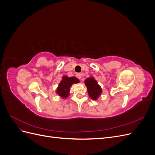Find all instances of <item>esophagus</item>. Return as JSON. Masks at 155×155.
Returning <instances> with one entry per match:
<instances>
[{
    "label": "esophagus",
    "instance_id": "1",
    "mask_svg": "<svg viewBox=\"0 0 155 155\" xmlns=\"http://www.w3.org/2000/svg\"><path fill=\"white\" fill-rule=\"evenodd\" d=\"M81 76L82 75L81 74H76V77L78 78V79H81Z\"/></svg>",
    "mask_w": 155,
    "mask_h": 155
}]
</instances>
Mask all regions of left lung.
Masks as SVG:
<instances>
[{
  "instance_id": "1",
  "label": "left lung",
  "mask_w": 155,
  "mask_h": 155,
  "mask_svg": "<svg viewBox=\"0 0 155 155\" xmlns=\"http://www.w3.org/2000/svg\"><path fill=\"white\" fill-rule=\"evenodd\" d=\"M85 83L87 88L88 96L94 100H97L102 92L101 88L97 84V82L95 80L94 78L91 77L85 79Z\"/></svg>"
}]
</instances>
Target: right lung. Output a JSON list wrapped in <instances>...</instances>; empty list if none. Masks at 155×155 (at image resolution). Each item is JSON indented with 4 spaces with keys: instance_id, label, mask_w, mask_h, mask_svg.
I'll return each instance as SVG.
<instances>
[{
    "instance_id": "obj_1",
    "label": "right lung",
    "mask_w": 155,
    "mask_h": 155,
    "mask_svg": "<svg viewBox=\"0 0 155 155\" xmlns=\"http://www.w3.org/2000/svg\"><path fill=\"white\" fill-rule=\"evenodd\" d=\"M79 80L75 77L68 78L67 76H64L62 78V80L59 84V86L57 88L56 92L58 94L63 98H66L68 97L70 92V88L73 84L78 83Z\"/></svg>"
}]
</instances>
